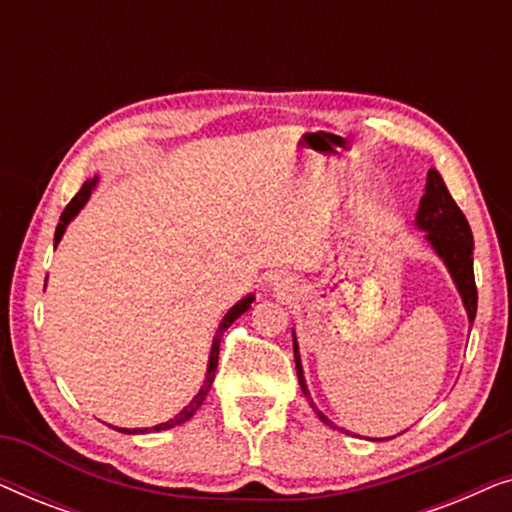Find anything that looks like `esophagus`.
<instances>
[{"label": "esophagus", "instance_id": "esophagus-1", "mask_svg": "<svg viewBox=\"0 0 512 512\" xmlns=\"http://www.w3.org/2000/svg\"><path fill=\"white\" fill-rule=\"evenodd\" d=\"M277 286H282V284H277Z\"/></svg>", "mask_w": 512, "mask_h": 512}]
</instances>
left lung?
Instances as JSON below:
<instances>
[{
	"label": "left lung",
	"instance_id": "obj_1",
	"mask_svg": "<svg viewBox=\"0 0 512 512\" xmlns=\"http://www.w3.org/2000/svg\"><path fill=\"white\" fill-rule=\"evenodd\" d=\"M417 226L426 230V240L431 242L436 254L445 261L447 270H450L454 284H457V289L461 293V300H464L466 305L468 319H471L473 324L475 310H478V289H475L473 275V233L464 212H461L457 202L452 200L443 177H440L436 170H429V174H426V193L422 202H419ZM293 356H296V373L300 389H303V394L307 396V401H310L312 410L317 412L321 422L333 426L331 419L312 403L310 391H307L303 366H300L298 356L296 333H293Z\"/></svg>",
	"mask_w": 512,
	"mask_h": 512
}]
</instances>
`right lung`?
<instances>
[{
  "instance_id": "1",
  "label": "right lung",
  "mask_w": 512,
  "mask_h": 512,
  "mask_svg": "<svg viewBox=\"0 0 512 512\" xmlns=\"http://www.w3.org/2000/svg\"><path fill=\"white\" fill-rule=\"evenodd\" d=\"M95 181H97V179H93V181H86V184L81 186V191L76 193L74 198H72V202H69V205L65 207V212H62V216H60V223H58V228H55V244L60 242V237H62V233H65L67 223L72 221L76 214H79V209H81L83 205H86V200L90 198V193H93V186H95ZM251 303H254V296H247V298H242L240 303H237L235 307H230V312L226 314V317H223L221 326H219V331H216V335H214V345H212V354H209V366H207V377H205V384H202V389L198 391V396H195L193 401L188 403L186 408L181 410L177 417H172L170 422H163V424L153 426V429H116V431H123V433H149V431H165V429H172V426H177V424H184V422H188V419H191V417L195 415V410H198L200 405L205 403V398H207V394H209V389H212V382H214L216 366H219V347H221V338H223V333L228 331L230 324H233V321H235L237 317H242V314L249 310Z\"/></svg>"
}]
</instances>
